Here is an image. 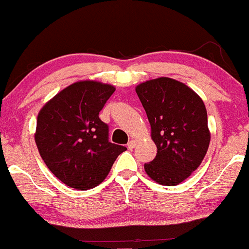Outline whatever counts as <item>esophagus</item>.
Segmentation results:
<instances>
[{
	"mask_svg": "<svg viewBox=\"0 0 249 249\" xmlns=\"http://www.w3.org/2000/svg\"><path fill=\"white\" fill-rule=\"evenodd\" d=\"M137 145V142L136 141H130L127 142V148H130V150H132V148H134V146H136Z\"/></svg>",
	"mask_w": 249,
	"mask_h": 249,
	"instance_id": "obj_1",
	"label": "esophagus"
}]
</instances>
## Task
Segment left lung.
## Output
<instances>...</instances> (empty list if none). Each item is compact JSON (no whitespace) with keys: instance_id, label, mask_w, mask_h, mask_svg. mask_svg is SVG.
<instances>
[{"instance_id":"1","label":"left lung","mask_w":249,"mask_h":249,"mask_svg":"<svg viewBox=\"0 0 249 249\" xmlns=\"http://www.w3.org/2000/svg\"><path fill=\"white\" fill-rule=\"evenodd\" d=\"M157 156L144 165L151 179L176 186L199 167L211 141L204 102L184 83L160 77L137 85Z\"/></svg>"}]
</instances>
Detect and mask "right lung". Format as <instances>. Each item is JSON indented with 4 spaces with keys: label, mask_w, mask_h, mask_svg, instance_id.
<instances>
[{
    "label": "right lung",
    "mask_w": 249,
    "mask_h": 249,
    "mask_svg": "<svg viewBox=\"0 0 249 249\" xmlns=\"http://www.w3.org/2000/svg\"><path fill=\"white\" fill-rule=\"evenodd\" d=\"M115 90L101 82H76L39 111L37 148L48 168L67 186L81 191L98 186L126 150L108 142V126L99 118Z\"/></svg>",
    "instance_id": "obj_1"
}]
</instances>
